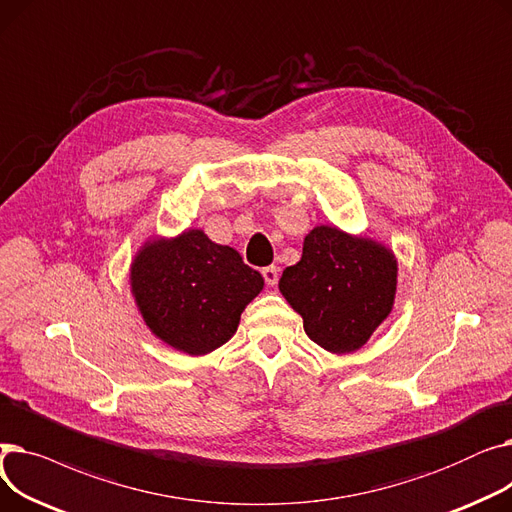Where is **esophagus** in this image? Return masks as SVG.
I'll use <instances>...</instances> for the list:
<instances>
[{"mask_svg": "<svg viewBox=\"0 0 512 512\" xmlns=\"http://www.w3.org/2000/svg\"><path fill=\"white\" fill-rule=\"evenodd\" d=\"M278 267L276 265H270V267H263L261 274H263V280L267 286H276L278 284Z\"/></svg>", "mask_w": 512, "mask_h": 512, "instance_id": "esophagus-1", "label": "esophagus"}]
</instances>
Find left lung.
<instances>
[{
    "label": "left lung",
    "mask_w": 512,
    "mask_h": 512,
    "mask_svg": "<svg viewBox=\"0 0 512 512\" xmlns=\"http://www.w3.org/2000/svg\"><path fill=\"white\" fill-rule=\"evenodd\" d=\"M398 261L382 242L315 226L303 257L280 278V292L303 317L307 336L328 353H355L390 315Z\"/></svg>",
    "instance_id": "1"
}]
</instances>
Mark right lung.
I'll use <instances>...</instances> for the list:
<instances>
[{"instance_id":"add662e5","label":"right lung","mask_w":512,"mask_h":512,"mask_svg":"<svg viewBox=\"0 0 512 512\" xmlns=\"http://www.w3.org/2000/svg\"><path fill=\"white\" fill-rule=\"evenodd\" d=\"M261 290V274L238 251L197 228L147 240L130 263V292L145 326L191 357L226 344Z\"/></svg>"}]
</instances>
